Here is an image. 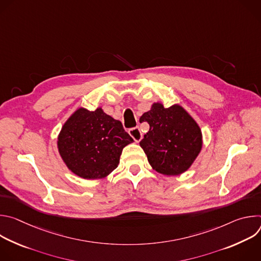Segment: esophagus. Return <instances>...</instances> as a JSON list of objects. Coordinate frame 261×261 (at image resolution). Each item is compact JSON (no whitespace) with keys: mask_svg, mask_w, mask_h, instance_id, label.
I'll return each mask as SVG.
<instances>
[{"mask_svg":"<svg viewBox=\"0 0 261 261\" xmlns=\"http://www.w3.org/2000/svg\"><path fill=\"white\" fill-rule=\"evenodd\" d=\"M129 134L132 136V138H133L136 142L140 141L141 138H142V133H141V131H140V129H139L138 127H136V128H131V129L129 130Z\"/></svg>","mask_w":261,"mask_h":261,"instance_id":"1","label":"esophagus"}]
</instances>
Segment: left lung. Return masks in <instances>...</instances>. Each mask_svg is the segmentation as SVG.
Returning <instances> with one entry per match:
<instances>
[{"mask_svg": "<svg viewBox=\"0 0 261 261\" xmlns=\"http://www.w3.org/2000/svg\"><path fill=\"white\" fill-rule=\"evenodd\" d=\"M140 122L150 130L139 142L153 169L164 175H178L188 170L202 147L198 124L180 105L165 108L154 103Z\"/></svg>", "mask_w": 261, "mask_h": 261, "instance_id": "left-lung-1", "label": "left lung"}]
</instances>
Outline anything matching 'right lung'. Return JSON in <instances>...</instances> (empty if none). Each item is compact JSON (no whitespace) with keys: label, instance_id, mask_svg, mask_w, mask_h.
<instances>
[{"label":"right lung","instance_id":"right-lung-1","mask_svg":"<svg viewBox=\"0 0 261 261\" xmlns=\"http://www.w3.org/2000/svg\"><path fill=\"white\" fill-rule=\"evenodd\" d=\"M133 142L120 121L101 107L79 108L66 121L58 137L59 153L74 173L85 179L107 176L120 163L123 148Z\"/></svg>","mask_w":261,"mask_h":261}]
</instances>
